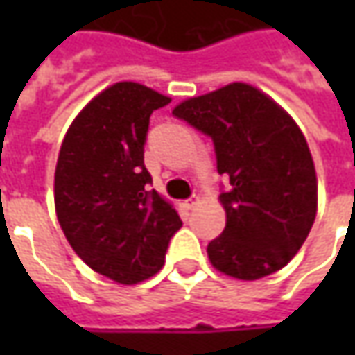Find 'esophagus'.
I'll use <instances>...</instances> for the list:
<instances>
[{
    "instance_id": "1",
    "label": "esophagus",
    "mask_w": 355,
    "mask_h": 355,
    "mask_svg": "<svg viewBox=\"0 0 355 355\" xmlns=\"http://www.w3.org/2000/svg\"><path fill=\"white\" fill-rule=\"evenodd\" d=\"M198 205H199V198H191L185 201V207H187V209H196Z\"/></svg>"
}]
</instances>
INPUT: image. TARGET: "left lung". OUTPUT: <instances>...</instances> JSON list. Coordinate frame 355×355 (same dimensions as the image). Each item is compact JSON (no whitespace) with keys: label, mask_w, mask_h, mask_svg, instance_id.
Returning a JSON list of instances; mask_svg holds the SVG:
<instances>
[{"label":"left lung","mask_w":355,"mask_h":355,"mask_svg":"<svg viewBox=\"0 0 355 355\" xmlns=\"http://www.w3.org/2000/svg\"><path fill=\"white\" fill-rule=\"evenodd\" d=\"M171 112L211 136L217 171L231 182L219 196L225 229L207 245L211 265L239 280L288 265L318 209L312 154L293 116L247 83L187 98Z\"/></svg>","instance_id":"left-lung-1"}]
</instances>
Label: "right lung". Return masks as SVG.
I'll list each match as a JSON object with an SVG mask.
<instances>
[{"label":"right lung","mask_w":355,"mask_h":355,"mask_svg":"<svg viewBox=\"0 0 355 355\" xmlns=\"http://www.w3.org/2000/svg\"><path fill=\"white\" fill-rule=\"evenodd\" d=\"M170 96L140 83L98 92L69 126L55 168V211L87 265L118 284H136L164 266L182 219L168 199L146 191L150 114Z\"/></svg>","instance_id":"obj_1"}]
</instances>
